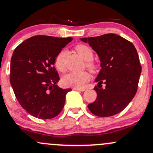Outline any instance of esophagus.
<instances>
[{
    "instance_id": "1",
    "label": "esophagus",
    "mask_w": 153,
    "mask_h": 153,
    "mask_svg": "<svg viewBox=\"0 0 153 153\" xmlns=\"http://www.w3.org/2000/svg\"><path fill=\"white\" fill-rule=\"evenodd\" d=\"M74 90H76V91H85V89L84 88H73Z\"/></svg>"
}]
</instances>
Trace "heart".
Returning a JSON list of instances; mask_svg holds the SVG:
<instances>
[{"instance_id": "1", "label": "heart", "mask_w": 153, "mask_h": 153, "mask_svg": "<svg viewBox=\"0 0 153 153\" xmlns=\"http://www.w3.org/2000/svg\"><path fill=\"white\" fill-rule=\"evenodd\" d=\"M82 59L86 61V66L92 72H96L97 69V64L92 61L94 53L91 48L85 45L79 44L74 47ZM65 56L64 51H61L56 56L54 64L56 68L59 71L64 72L65 70ZM90 80V74L88 72L83 71L81 72H70L67 74L62 78V83L66 86H72L75 88H82Z\"/></svg>"}]
</instances>
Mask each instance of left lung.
I'll return each instance as SVG.
<instances>
[{
  "instance_id": "left-lung-1",
  "label": "left lung",
  "mask_w": 153,
  "mask_h": 153,
  "mask_svg": "<svg viewBox=\"0 0 153 153\" xmlns=\"http://www.w3.org/2000/svg\"><path fill=\"white\" fill-rule=\"evenodd\" d=\"M81 40L89 43L97 53L102 67L95 79L98 84L94 88L97 99L88 105L89 111L101 117L120 113L137 91L141 66L136 48L131 42L114 33Z\"/></svg>"
}]
</instances>
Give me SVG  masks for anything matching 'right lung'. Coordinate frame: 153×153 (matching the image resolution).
Instances as JSON below:
<instances>
[{
	"label": "right lung",
	"instance_id": "right-lung-1",
	"mask_svg": "<svg viewBox=\"0 0 153 153\" xmlns=\"http://www.w3.org/2000/svg\"><path fill=\"white\" fill-rule=\"evenodd\" d=\"M72 38L37 35L19 45L11 59L10 83L19 103L33 117L52 119L60 114L71 89L56 85V56Z\"/></svg>",
	"mask_w": 153,
	"mask_h": 153
}]
</instances>
